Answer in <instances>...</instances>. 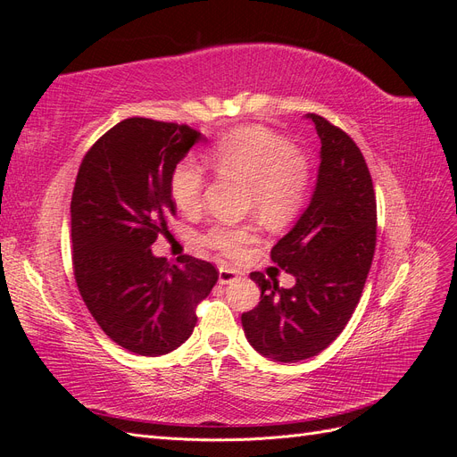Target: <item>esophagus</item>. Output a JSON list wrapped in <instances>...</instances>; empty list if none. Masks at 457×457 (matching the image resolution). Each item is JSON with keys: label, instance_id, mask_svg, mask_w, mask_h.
Listing matches in <instances>:
<instances>
[{"label": "esophagus", "instance_id": "obj_1", "mask_svg": "<svg viewBox=\"0 0 457 457\" xmlns=\"http://www.w3.org/2000/svg\"><path fill=\"white\" fill-rule=\"evenodd\" d=\"M238 280V272L234 269L228 267H219V284L225 286V284H232Z\"/></svg>", "mask_w": 457, "mask_h": 457}]
</instances>
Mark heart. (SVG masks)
Segmentation results:
<instances>
[{
    "mask_svg": "<svg viewBox=\"0 0 457 457\" xmlns=\"http://www.w3.org/2000/svg\"><path fill=\"white\" fill-rule=\"evenodd\" d=\"M219 175L250 188V205L270 220L292 217L305 200L309 185L307 162L282 137L262 128L232 131L210 148L205 156ZM205 177L192 160L179 162L170 175V192L177 207L196 213L204 202ZM253 240L250 225H215L205 242L225 255L237 257Z\"/></svg>",
    "mask_w": 457,
    "mask_h": 457,
    "instance_id": "b5f03b06",
    "label": "heart"
}]
</instances>
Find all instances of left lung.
I'll use <instances>...</instances> for the list:
<instances>
[{
    "label": "left lung",
    "instance_id": "1",
    "mask_svg": "<svg viewBox=\"0 0 457 457\" xmlns=\"http://www.w3.org/2000/svg\"><path fill=\"white\" fill-rule=\"evenodd\" d=\"M320 165L307 210L270 257L295 278L278 287L252 272L259 305L242 314L252 347L274 362H299L324 351L353 316L376 250V195L361 148L316 114Z\"/></svg>",
    "mask_w": 457,
    "mask_h": 457
}]
</instances>
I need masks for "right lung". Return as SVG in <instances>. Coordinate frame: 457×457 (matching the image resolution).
Masks as SVG:
<instances>
[{
    "label": "right lung",
    "mask_w": 457,
    "mask_h": 457,
    "mask_svg": "<svg viewBox=\"0 0 457 457\" xmlns=\"http://www.w3.org/2000/svg\"><path fill=\"white\" fill-rule=\"evenodd\" d=\"M204 137L188 126L128 118L86 154L71 204L74 274L104 334L141 356L175 351L192 336L196 305L219 274L185 255L152 253L175 215L170 175Z\"/></svg>",
    "instance_id": "1"
}]
</instances>
